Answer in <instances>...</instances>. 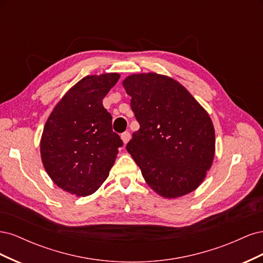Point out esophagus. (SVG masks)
<instances>
[{"label":"esophagus","instance_id":"obj_1","mask_svg":"<svg viewBox=\"0 0 263 263\" xmlns=\"http://www.w3.org/2000/svg\"><path fill=\"white\" fill-rule=\"evenodd\" d=\"M122 140H123V142H124V144L126 145L127 144V142H128L129 141V139H130V133H128V132H125V133H123L122 134Z\"/></svg>","mask_w":263,"mask_h":263}]
</instances>
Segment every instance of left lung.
Listing matches in <instances>:
<instances>
[{
  "instance_id": "obj_1",
  "label": "left lung",
  "mask_w": 263,
  "mask_h": 263,
  "mask_svg": "<svg viewBox=\"0 0 263 263\" xmlns=\"http://www.w3.org/2000/svg\"><path fill=\"white\" fill-rule=\"evenodd\" d=\"M123 85L140 125L126 149L145 181L165 198L193 192L215 155L210 115L184 86L166 76L132 74Z\"/></svg>"
}]
</instances>
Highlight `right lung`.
Segmentation results:
<instances>
[{
    "instance_id": "obj_1",
    "label": "right lung",
    "mask_w": 263,
    "mask_h": 263,
    "mask_svg": "<svg viewBox=\"0 0 263 263\" xmlns=\"http://www.w3.org/2000/svg\"><path fill=\"white\" fill-rule=\"evenodd\" d=\"M118 73L87 76L54 106L45 124L41 155L45 170L62 190L77 196L93 194L112 168L121 137L112 129V115L103 99Z\"/></svg>"
}]
</instances>
